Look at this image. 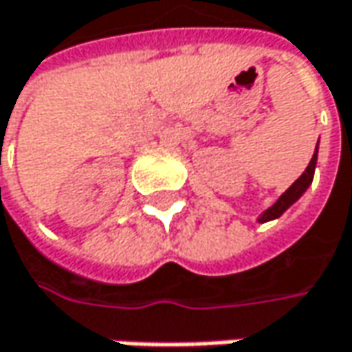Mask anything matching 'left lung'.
I'll use <instances>...</instances> for the list:
<instances>
[{"mask_svg":"<svg viewBox=\"0 0 352 352\" xmlns=\"http://www.w3.org/2000/svg\"><path fill=\"white\" fill-rule=\"evenodd\" d=\"M316 148H318V144H316ZM314 167H316V151H314V155H312V159H310V163H308V167L304 169V173L282 195H280V199L268 208L262 215H260V223H264V221H270V219H276V217H280L286 209L290 208L294 201H298L300 199V195H302L304 191L308 189V185L312 183V177H314Z\"/></svg>","mask_w":352,"mask_h":352,"instance_id":"1","label":"left lung"}]
</instances>
